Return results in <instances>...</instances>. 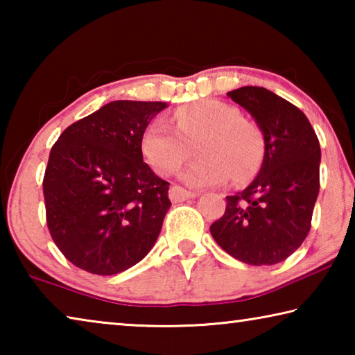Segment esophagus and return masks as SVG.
Masks as SVG:
<instances>
[{
    "instance_id": "obj_1",
    "label": "esophagus",
    "mask_w": 355,
    "mask_h": 355,
    "mask_svg": "<svg viewBox=\"0 0 355 355\" xmlns=\"http://www.w3.org/2000/svg\"><path fill=\"white\" fill-rule=\"evenodd\" d=\"M169 197L171 200L173 202H180V200H186V199H191V197H196L194 192H189L183 188H180V186H172L171 191H169Z\"/></svg>"
}]
</instances>
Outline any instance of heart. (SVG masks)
<instances>
[{"label": "heart", "mask_w": 355, "mask_h": 355, "mask_svg": "<svg viewBox=\"0 0 355 355\" xmlns=\"http://www.w3.org/2000/svg\"><path fill=\"white\" fill-rule=\"evenodd\" d=\"M177 130L153 120L142 135V152L153 171L171 175L194 153L199 159L180 173L191 188L202 189L233 178L243 183L254 175L263 155V136L254 122L219 100H200L173 112Z\"/></svg>", "instance_id": "b5f03b06"}]
</instances>
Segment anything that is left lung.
I'll return each mask as SVG.
<instances>
[{"label": "left lung", "instance_id": "left-lung-1", "mask_svg": "<svg viewBox=\"0 0 355 355\" xmlns=\"http://www.w3.org/2000/svg\"><path fill=\"white\" fill-rule=\"evenodd\" d=\"M227 97L254 117L264 153L254 182L225 197V213L209 232L239 261L254 266L280 263L310 232L320 192V141L307 116L268 89L244 86Z\"/></svg>", "mask_w": 355, "mask_h": 355}]
</instances>
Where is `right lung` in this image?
Returning <instances> with one entry per match:
<instances>
[{
	"label": "right lung",
	"instance_id": "right-lung-1",
	"mask_svg": "<svg viewBox=\"0 0 355 355\" xmlns=\"http://www.w3.org/2000/svg\"><path fill=\"white\" fill-rule=\"evenodd\" d=\"M164 101L117 100L71 123L50 152L46 225L70 263L97 275L135 266L158 239L169 183L142 158V135Z\"/></svg>",
	"mask_w": 355,
	"mask_h": 355
}]
</instances>
